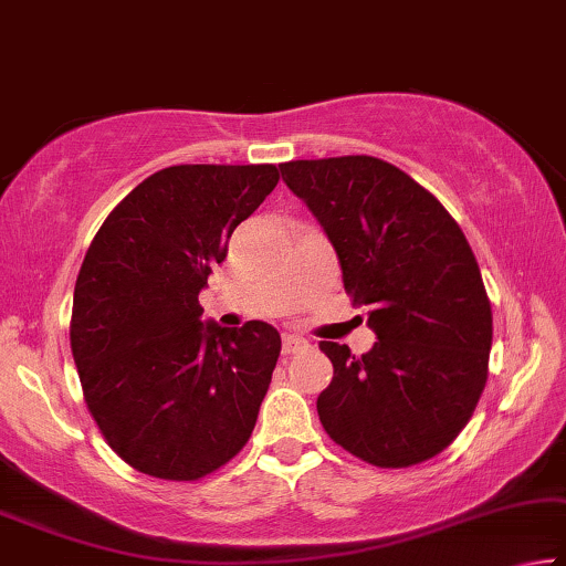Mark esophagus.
<instances>
[{"label":"esophagus","instance_id":"obj_1","mask_svg":"<svg viewBox=\"0 0 566 566\" xmlns=\"http://www.w3.org/2000/svg\"><path fill=\"white\" fill-rule=\"evenodd\" d=\"M308 342L298 334H283V354H298L301 349H306Z\"/></svg>","mask_w":566,"mask_h":566}]
</instances>
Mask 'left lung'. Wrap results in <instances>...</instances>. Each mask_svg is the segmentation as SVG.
Returning a JSON list of instances; mask_svg holds the SVG:
<instances>
[{
	"instance_id": "1",
	"label": "left lung",
	"mask_w": 566,
	"mask_h": 566,
	"mask_svg": "<svg viewBox=\"0 0 566 566\" xmlns=\"http://www.w3.org/2000/svg\"><path fill=\"white\" fill-rule=\"evenodd\" d=\"M281 174L324 228L344 289L377 336L361 356L321 342L334 364L316 402L321 424L379 468L442 453L481 399L493 338L463 230L428 189L374 156L289 161Z\"/></svg>"
}]
</instances>
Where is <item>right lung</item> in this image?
<instances>
[{
	"mask_svg": "<svg viewBox=\"0 0 566 566\" xmlns=\"http://www.w3.org/2000/svg\"><path fill=\"white\" fill-rule=\"evenodd\" d=\"M275 185L273 164L161 169L106 217L85 253L73 359L103 438L136 471L197 481L255 428L281 334L265 321H205L199 293Z\"/></svg>",
	"mask_w": 566,
	"mask_h": 566,
	"instance_id": "right-lung-1",
	"label": "right lung"
}]
</instances>
